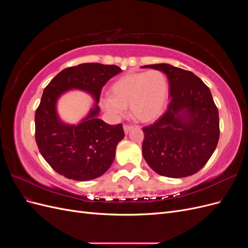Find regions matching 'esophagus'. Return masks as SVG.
Masks as SVG:
<instances>
[{
  "label": "esophagus",
  "instance_id": "esophagus-1",
  "mask_svg": "<svg viewBox=\"0 0 248 248\" xmlns=\"http://www.w3.org/2000/svg\"><path fill=\"white\" fill-rule=\"evenodd\" d=\"M123 128H124V131H125V133H128L132 128H133V126H131V125H124L123 126Z\"/></svg>",
  "mask_w": 248,
  "mask_h": 248
}]
</instances>
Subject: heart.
<instances>
[{
  "mask_svg": "<svg viewBox=\"0 0 248 248\" xmlns=\"http://www.w3.org/2000/svg\"><path fill=\"white\" fill-rule=\"evenodd\" d=\"M168 93V78L161 71L130 73L111 86L110 97L102 100V107L111 117L119 118L129 106L134 118L150 122L162 114Z\"/></svg>",
  "mask_w": 248,
  "mask_h": 248,
  "instance_id": "obj_1",
  "label": "heart"
}]
</instances>
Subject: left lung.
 Segmentation results:
<instances>
[{"instance_id": "left-lung-1", "label": "left lung", "mask_w": 248, "mask_h": 248, "mask_svg": "<svg viewBox=\"0 0 248 248\" xmlns=\"http://www.w3.org/2000/svg\"><path fill=\"white\" fill-rule=\"evenodd\" d=\"M166 74L167 111L142 128V156L155 172L184 178L198 172L212 156L219 140V117L210 89L196 74L170 64L145 65Z\"/></svg>"}]
</instances>
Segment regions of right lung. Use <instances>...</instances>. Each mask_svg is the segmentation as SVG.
Returning <instances> with one entry per match:
<instances>
[{"mask_svg": "<svg viewBox=\"0 0 248 248\" xmlns=\"http://www.w3.org/2000/svg\"><path fill=\"white\" fill-rule=\"evenodd\" d=\"M121 71L116 65L79 64L59 72L44 89L35 114V139L43 158L60 175L88 181L111 166L125 134L122 124L109 125L98 119V102L102 87ZM70 89L87 92L95 101L78 124L63 123L56 111L58 98Z\"/></svg>", "mask_w": 248, "mask_h": 248, "instance_id": "obj_1", "label": "right lung"}]
</instances>
